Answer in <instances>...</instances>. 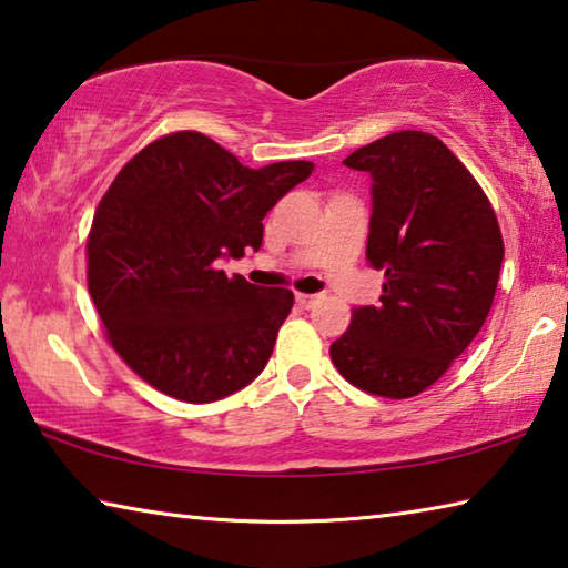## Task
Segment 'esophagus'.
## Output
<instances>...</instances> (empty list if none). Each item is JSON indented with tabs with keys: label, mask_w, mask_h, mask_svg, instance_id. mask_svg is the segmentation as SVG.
<instances>
[{
	"label": "esophagus",
	"mask_w": 568,
	"mask_h": 568,
	"mask_svg": "<svg viewBox=\"0 0 568 568\" xmlns=\"http://www.w3.org/2000/svg\"><path fill=\"white\" fill-rule=\"evenodd\" d=\"M295 303L301 307H313L315 303H318V295H305V293H297L295 295Z\"/></svg>",
	"instance_id": "1"
}]
</instances>
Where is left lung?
Here are the masks:
<instances>
[{"label":"left lung","instance_id":"left-lung-1","mask_svg":"<svg viewBox=\"0 0 568 568\" xmlns=\"http://www.w3.org/2000/svg\"><path fill=\"white\" fill-rule=\"evenodd\" d=\"M371 175V267L378 305L353 311L331 345L341 376L383 398H410L444 376L491 311L504 263L491 203L444 142L400 130L343 160Z\"/></svg>","mask_w":568,"mask_h":568}]
</instances>
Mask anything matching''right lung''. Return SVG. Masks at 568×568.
<instances>
[{"label": "right lung", "instance_id": "right-lung-1", "mask_svg": "<svg viewBox=\"0 0 568 568\" xmlns=\"http://www.w3.org/2000/svg\"><path fill=\"white\" fill-rule=\"evenodd\" d=\"M311 172L245 168L200 132L165 134L120 170L92 220L88 287L112 348L152 388L213 403L261 376L293 293L217 261L261 250L263 217Z\"/></svg>", "mask_w": 568, "mask_h": 568}]
</instances>
